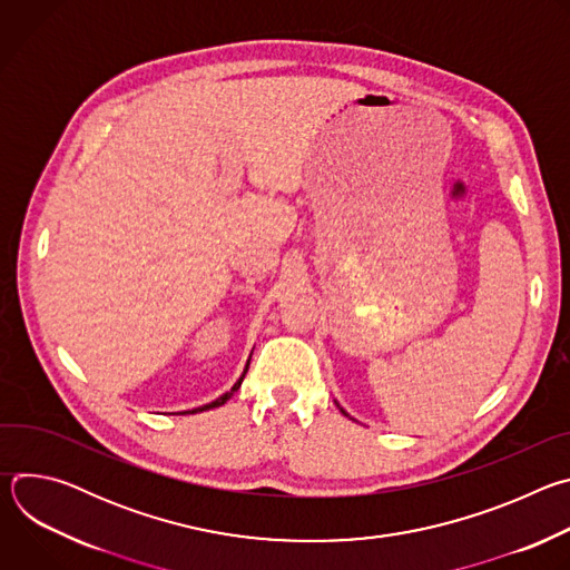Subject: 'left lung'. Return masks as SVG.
<instances>
[{
	"mask_svg": "<svg viewBox=\"0 0 570 570\" xmlns=\"http://www.w3.org/2000/svg\"><path fill=\"white\" fill-rule=\"evenodd\" d=\"M341 413H343V415H347V413H345V411H343V409H341Z\"/></svg>",
	"mask_w": 570,
	"mask_h": 570,
	"instance_id": "1",
	"label": "left lung"
}]
</instances>
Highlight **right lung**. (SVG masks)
<instances>
[{
  "instance_id": "right-lung-1",
  "label": "right lung",
  "mask_w": 570,
  "mask_h": 570,
  "mask_svg": "<svg viewBox=\"0 0 570 570\" xmlns=\"http://www.w3.org/2000/svg\"><path fill=\"white\" fill-rule=\"evenodd\" d=\"M248 365H250V361H248ZM248 365H246V370H243V374H240V379L232 385V390L229 392H225L223 396H218L216 401H212V403H205V405H200V409H194V411H185L183 415H194V413H203V411H209V409H218V405H223L238 387H240V383H243V376H246V372H248Z\"/></svg>"
}]
</instances>
